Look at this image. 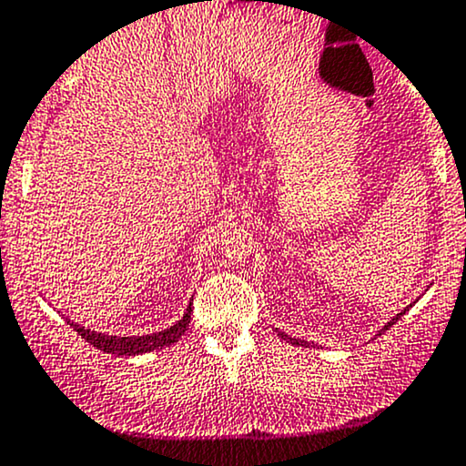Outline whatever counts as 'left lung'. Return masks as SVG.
I'll return each mask as SVG.
<instances>
[{"label":"left lung","mask_w":466,"mask_h":466,"mask_svg":"<svg viewBox=\"0 0 466 466\" xmlns=\"http://www.w3.org/2000/svg\"><path fill=\"white\" fill-rule=\"evenodd\" d=\"M404 311H409V309H404ZM404 311H402V313H398V315H395V318L391 319V322H387V324H384V329H382V331H380L378 335H382L384 331H387V329H391V327H393V324H395V322H398V319H400V318H402V315H404ZM278 335H279V338L289 339V342H291V344H299V347H307V342H304V339H295V338H289V335H284V333H278Z\"/></svg>","instance_id":"obj_1"}]
</instances>
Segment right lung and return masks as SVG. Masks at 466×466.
<instances>
[{
    "label": "right lung",
    "instance_id": "obj_1",
    "mask_svg": "<svg viewBox=\"0 0 466 466\" xmlns=\"http://www.w3.org/2000/svg\"><path fill=\"white\" fill-rule=\"evenodd\" d=\"M188 322H191V304H188L187 313L182 315V319L173 324V327L164 329V331L151 333V335H131V338H122V335H104L97 331H91V329H84L79 324H75L68 319V324L82 335L86 342H91L93 347H97L99 351L113 353V355H139L155 351V349L168 347V344L177 342V338H182L184 331H187Z\"/></svg>",
    "mask_w": 466,
    "mask_h": 466
}]
</instances>
